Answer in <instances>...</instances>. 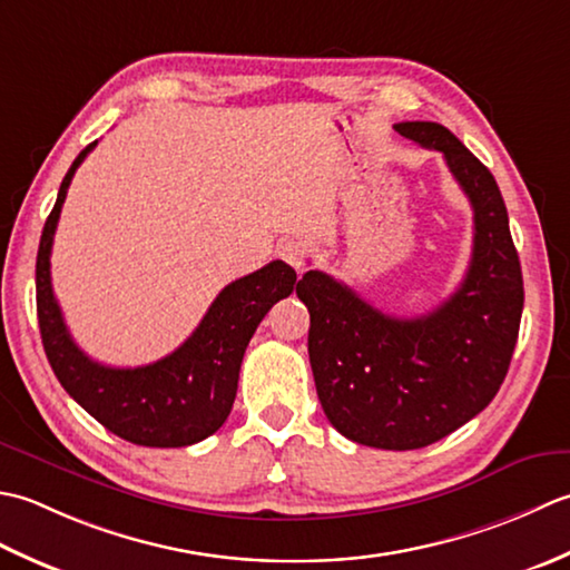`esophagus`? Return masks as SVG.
<instances>
[{
  "label": "esophagus",
  "mask_w": 570,
  "mask_h": 570,
  "mask_svg": "<svg viewBox=\"0 0 570 570\" xmlns=\"http://www.w3.org/2000/svg\"><path fill=\"white\" fill-rule=\"evenodd\" d=\"M277 255H281L287 265H293L297 273L305 271V246H302L299 240H293V238L283 240L281 246H277Z\"/></svg>",
  "instance_id": "34e87169"
}]
</instances>
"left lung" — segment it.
<instances>
[{"mask_svg": "<svg viewBox=\"0 0 570 570\" xmlns=\"http://www.w3.org/2000/svg\"><path fill=\"white\" fill-rule=\"evenodd\" d=\"M393 127L443 153L468 194V275L443 305L411 320L383 315L322 271L302 275L297 297L309 309L307 352L330 423L358 445L417 450L458 431L497 396L517 346L524 281L492 171L443 125Z\"/></svg>", "mask_w": 570, "mask_h": 570, "instance_id": "obj_1", "label": "left lung"}]
</instances>
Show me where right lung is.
<instances>
[{"label": "right lung", "mask_w": 570, "mask_h": 570, "mask_svg": "<svg viewBox=\"0 0 570 570\" xmlns=\"http://www.w3.org/2000/svg\"><path fill=\"white\" fill-rule=\"evenodd\" d=\"M90 142L68 169L46 218L37 255V312L43 352L56 379L80 409L110 433L145 448H184L214 435L236 401L238 371L250 336L297 275L283 261L263 265L220 289L179 350L155 364L115 368L92 362L68 332L51 287V246L68 187Z\"/></svg>", "instance_id": "add662e5"}]
</instances>
